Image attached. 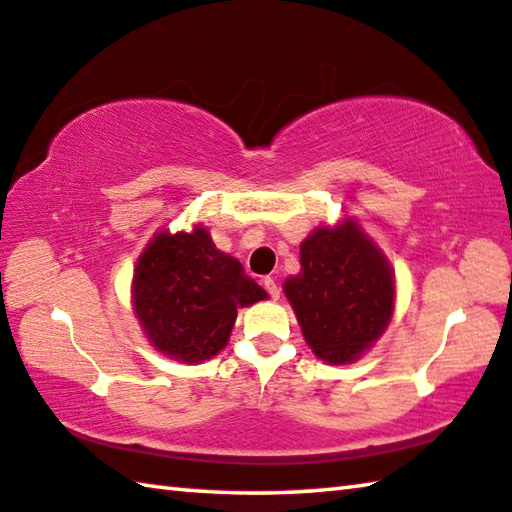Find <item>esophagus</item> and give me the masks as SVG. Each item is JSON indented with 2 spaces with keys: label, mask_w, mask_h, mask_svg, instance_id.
<instances>
[{
  "label": "esophagus",
  "mask_w": 512,
  "mask_h": 512,
  "mask_svg": "<svg viewBox=\"0 0 512 512\" xmlns=\"http://www.w3.org/2000/svg\"><path fill=\"white\" fill-rule=\"evenodd\" d=\"M262 284H264V289L268 291V296H271L273 300H280V287H277V282L273 280L271 275H266L264 280H262Z\"/></svg>",
  "instance_id": "34e87169"
}]
</instances>
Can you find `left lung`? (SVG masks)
<instances>
[{"label":"left lung","instance_id":"left-lung-1","mask_svg":"<svg viewBox=\"0 0 512 512\" xmlns=\"http://www.w3.org/2000/svg\"><path fill=\"white\" fill-rule=\"evenodd\" d=\"M307 345L345 366L379 341L395 311V273L357 219L318 225L300 244V273L284 280Z\"/></svg>","mask_w":512,"mask_h":512}]
</instances>
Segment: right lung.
Returning a JSON list of instances; mask_svg holds the SVG:
<instances>
[{
    "label": "right lung",
    "instance_id": "right-lung-1",
    "mask_svg": "<svg viewBox=\"0 0 512 512\" xmlns=\"http://www.w3.org/2000/svg\"><path fill=\"white\" fill-rule=\"evenodd\" d=\"M268 293L239 259L214 246L210 230H158L133 268V314L155 350L180 363H203L230 341L237 309Z\"/></svg>",
    "mask_w": 512,
    "mask_h": 512
}]
</instances>
